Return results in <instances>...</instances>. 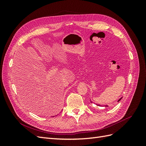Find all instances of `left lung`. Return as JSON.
Masks as SVG:
<instances>
[{"mask_svg": "<svg viewBox=\"0 0 146 146\" xmlns=\"http://www.w3.org/2000/svg\"><path fill=\"white\" fill-rule=\"evenodd\" d=\"M122 98H120V99H119V100H117V102H119V101H120V100H121V99H122ZM90 102H91V103H92V101H91V100H90ZM97 105H98V106H100V105H99V104H98H98H97ZM103 107H104V106H103ZM104 107H108V106L107 105H104Z\"/></svg>", "mask_w": 146, "mask_h": 146, "instance_id": "left-lung-1", "label": "left lung"}]
</instances>
